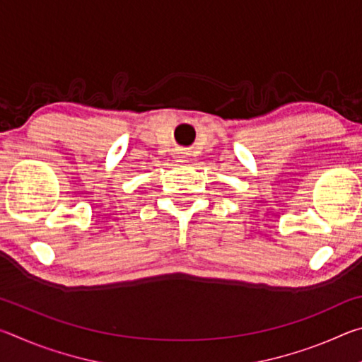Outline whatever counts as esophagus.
I'll return each mask as SVG.
<instances>
[{"instance_id":"esophagus-1","label":"esophagus","mask_w":362,"mask_h":362,"mask_svg":"<svg viewBox=\"0 0 362 362\" xmlns=\"http://www.w3.org/2000/svg\"><path fill=\"white\" fill-rule=\"evenodd\" d=\"M174 158H175V161H177V163H185V161H187L185 153H182V151H180V153H177V155H175Z\"/></svg>"}]
</instances>
